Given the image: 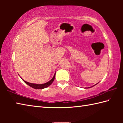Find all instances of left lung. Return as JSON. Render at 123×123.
Wrapping results in <instances>:
<instances>
[{
	"mask_svg": "<svg viewBox=\"0 0 123 123\" xmlns=\"http://www.w3.org/2000/svg\"><path fill=\"white\" fill-rule=\"evenodd\" d=\"M97 84H95V85H96ZM95 85H94V86H95ZM94 86H92V87H88V88H91V87H93Z\"/></svg>",
	"mask_w": 123,
	"mask_h": 123,
	"instance_id": "obj_1",
	"label": "left lung"
}]
</instances>
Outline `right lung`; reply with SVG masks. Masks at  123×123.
Listing matches in <instances>:
<instances>
[{"mask_svg":"<svg viewBox=\"0 0 123 123\" xmlns=\"http://www.w3.org/2000/svg\"><path fill=\"white\" fill-rule=\"evenodd\" d=\"M55 74H56V72H55V74H54L53 78H52L48 82L44 83V84H33V83L28 82L26 81H25L24 80H23L22 78H21V79H22V80L25 83V84L29 85V86L31 87L32 88H35V89H41L47 88V87L49 86L53 82L54 79H55Z\"/></svg>","mask_w":123,"mask_h":123,"instance_id":"obj_1","label":"right lung"}]
</instances>
